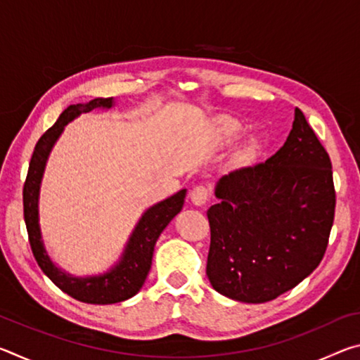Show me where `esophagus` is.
Masks as SVG:
<instances>
[{"label":"esophagus","instance_id":"34e87169","mask_svg":"<svg viewBox=\"0 0 360 360\" xmlns=\"http://www.w3.org/2000/svg\"><path fill=\"white\" fill-rule=\"evenodd\" d=\"M210 195H211V193H210V188H208V187L197 186V187L192 188L191 200H192L193 205L203 206V205H206V202H208V200H210Z\"/></svg>","mask_w":360,"mask_h":360}]
</instances>
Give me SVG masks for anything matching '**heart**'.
I'll list each match as a JSON object with an SVG mask.
<instances>
[{
    "label": "heart",
    "mask_w": 360,
    "mask_h": 360,
    "mask_svg": "<svg viewBox=\"0 0 360 360\" xmlns=\"http://www.w3.org/2000/svg\"><path fill=\"white\" fill-rule=\"evenodd\" d=\"M241 133V127L238 122L231 120V119H222L219 120L216 124V129H214V135H216V139L221 144H229L233 141V139L238 138V135ZM255 148H257V144H255L254 141L249 143L246 146L245 152L246 154H251V152L255 150Z\"/></svg>",
    "instance_id": "b5f03b06"
}]
</instances>
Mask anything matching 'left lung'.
<instances>
[{"mask_svg": "<svg viewBox=\"0 0 360 360\" xmlns=\"http://www.w3.org/2000/svg\"><path fill=\"white\" fill-rule=\"evenodd\" d=\"M216 197L206 275L219 294L270 302L321 264L335 216L332 163L298 108L283 148L222 176Z\"/></svg>", "mask_w": 360, "mask_h": 360, "instance_id": "left-lung-1", "label": "left lung"}]
</instances>
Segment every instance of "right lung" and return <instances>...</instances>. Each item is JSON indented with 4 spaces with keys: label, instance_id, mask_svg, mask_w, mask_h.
Returning <instances> with one entry per match:
<instances>
[{
    "label": "right lung",
    "instance_id": "obj_1",
    "mask_svg": "<svg viewBox=\"0 0 360 360\" xmlns=\"http://www.w3.org/2000/svg\"><path fill=\"white\" fill-rule=\"evenodd\" d=\"M112 98H95L85 103V105L77 103V105L66 108L60 114L56 124L36 143L32 160H30L25 184H23V217H25L30 246H32L33 255L39 268L65 294L71 295L79 302L94 304L124 302L127 298L138 294L150 270L152 254H154V246L158 236H160L163 229L172 222V219L182 210L186 198V188H182L169 198L150 206L139 219L135 230L130 235V240L127 243L120 260L103 275L77 278L60 270L51 260L44 243H42L38 210L41 179L42 174H44L49 154H51L53 144L62 135L65 125L68 122L76 119L82 112H90L96 108L109 109L112 108Z\"/></svg>",
    "mask_w": 360,
    "mask_h": 360
}]
</instances>
